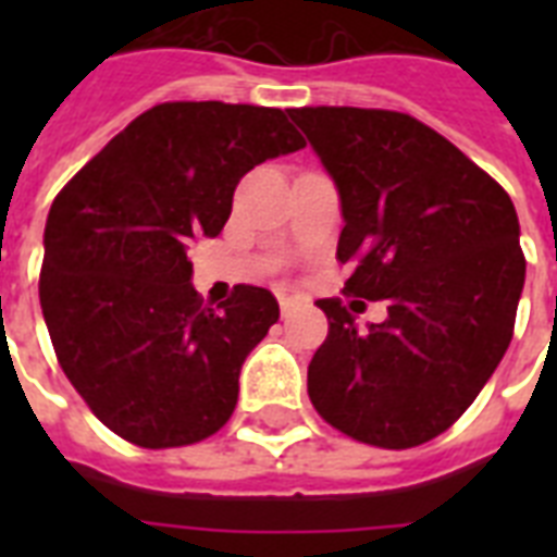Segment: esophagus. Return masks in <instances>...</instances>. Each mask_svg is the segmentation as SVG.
<instances>
[{"label":"esophagus","mask_w":557,"mask_h":557,"mask_svg":"<svg viewBox=\"0 0 557 557\" xmlns=\"http://www.w3.org/2000/svg\"><path fill=\"white\" fill-rule=\"evenodd\" d=\"M277 300H280V312H283V318H288V314L297 309V300L292 295H277Z\"/></svg>","instance_id":"1"}]
</instances>
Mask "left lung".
Here are the masks:
<instances>
[{"instance_id": "left-lung-1", "label": "left lung", "mask_w": 557, "mask_h": 557, "mask_svg": "<svg viewBox=\"0 0 557 557\" xmlns=\"http://www.w3.org/2000/svg\"><path fill=\"white\" fill-rule=\"evenodd\" d=\"M288 115L341 196L344 292L384 300L358 330L318 300L330 335L309 364L314 410L375 448H416L466 413L509 349L527 280L509 193L422 121L389 109L304 107Z\"/></svg>"}]
</instances>
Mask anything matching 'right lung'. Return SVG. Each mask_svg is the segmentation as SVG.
<instances>
[{
	"label": "right lung",
	"mask_w": 557,
	"mask_h": 557,
	"mask_svg": "<svg viewBox=\"0 0 557 557\" xmlns=\"http://www.w3.org/2000/svg\"><path fill=\"white\" fill-rule=\"evenodd\" d=\"M300 147L283 109L176 100L135 117L60 190L39 306L57 361L109 431L159 450L231 419L280 306L260 286L201 306L187 248L225 227L248 170Z\"/></svg>",
	"instance_id": "1"
}]
</instances>
